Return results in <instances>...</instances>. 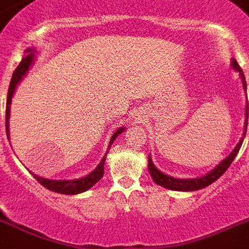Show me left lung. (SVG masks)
Instances as JSON below:
<instances>
[{
  "label": "left lung",
  "mask_w": 249,
  "mask_h": 249,
  "mask_svg": "<svg viewBox=\"0 0 249 249\" xmlns=\"http://www.w3.org/2000/svg\"><path fill=\"white\" fill-rule=\"evenodd\" d=\"M231 67H233L234 71H237L239 73L240 79H242V84H243L244 92L247 94V84H246V79H244L243 71L239 67V65L237 63V61L234 58H231ZM247 124H248V100L247 104H246V121H244V132L243 137L239 140V142L237 143V146L234 147L233 151H231L229 155H228L225 159H223L220 163L217 164L213 169H211L209 173L203 174L201 177H197V178H176V177H170L168 174L163 173L158 169L155 164L153 163V159H151V155H149V173L151 176V178L154 179V182L159 186L164 187V188H168V190L172 191H182V192H191V191H197L202 190L205 187L210 186L211 183H213L215 180H217L223 176L227 169L229 168V165L231 164L237 154L239 153V149L243 143V140L246 137V132H247Z\"/></svg>",
  "instance_id": "obj_1"
}]
</instances>
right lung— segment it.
I'll return each instance as SVG.
<instances>
[{
    "label": "right lung",
    "instance_id": "obj_1",
    "mask_svg": "<svg viewBox=\"0 0 249 249\" xmlns=\"http://www.w3.org/2000/svg\"><path fill=\"white\" fill-rule=\"evenodd\" d=\"M26 55L21 59L20 65L16 67V70L14 71V75L11 77V83H10L9 91H7V102H6V133H7V139L10 140V112H11V102L12 96L15 94L16 89H18V85L21 83V80L25 77V75L28 73V71L30 70L33 65H34V61L36 58V49L34 48H28L26 49ZM126 129V127H120L117 128V131L113 133V136L110 137L109 145H108V150L110 149L112 143L114 142V140L120 136L121 133ZM108 150L104 154L103 159L100 160V163L96 165V168L94 170H91L89 174H86L85 177H81V178H77V179H47V178H43V177H39L34 173L33 177L38 180L39 183L42 184L43 187H46L47 190L53 191V192H57V194L62 195H77L83 194L85 191L90 190L94 184H96L100 180V178L104 174V164H106L107 155H108Z\"/></svg>",
    "mask_w": 249,
    "mask_h": 249
}]
</instances>
